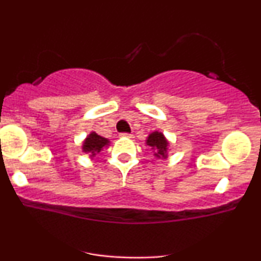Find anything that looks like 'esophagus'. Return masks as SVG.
I'll list each match as a JSON object with an SVG mask.
<instances>
[{
  "instance_id": "34e87169",
  "label": "esophagus",
  "mask_w": 261,
  "mask_h": 261,
  "mask_svg": "<svg viewBox=\"0 0 261 261\" xmlns=\"http://www.w3.org/2000/svg\"><path fill=\"white\" fill-rule=\"evenodd\" d=\"M121 137H125V139H134V135L133 134H121Z\"/></svg>"
}]
</instances>
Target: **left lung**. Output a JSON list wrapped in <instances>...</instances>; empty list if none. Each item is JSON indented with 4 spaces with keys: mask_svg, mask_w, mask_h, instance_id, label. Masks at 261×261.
<instances>
[{
    "mask_svg": "<svg viewBox=\"0 0 261 261\" xmlns=\"http://www.w3.org/2000/svg\"><path fill=\"white\" fill-rule=\"evenodd\" d=\"M146 145L153 151V155L158 160H167L168 158L170 145L169 141L161 131H153L146 139Z\"/></svg>",
    "mask_w": 261,
    "mask_h": 261,
    "instance_id": "obj_1",
    "label": "left lung"
}]
</instances>
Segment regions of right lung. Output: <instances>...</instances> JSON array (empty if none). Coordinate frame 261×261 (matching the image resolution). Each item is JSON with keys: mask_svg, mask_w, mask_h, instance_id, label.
I'll list each match as a JSON object with an SVG mask.
<instances>
[{"mask_svg": "<svg viewBox=\"0 0 261 261\" xmlns=\"http://www.w3.org/2000/svg\"><path fill=\"white\" fill-rule=\"evenodd\" d=\"M110 146V141L106 139V137L100 136L94 131H92L88 136L86 137L85 141L82 142V152L89 154V158L94 157L95 154H98L99 152L104 151Z\"/></svg>", "mask_w": 261, "mask_h": 261, "instance_id": "add662e5", "label": "right lung"}]
</instances>
